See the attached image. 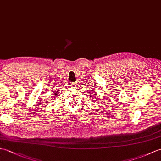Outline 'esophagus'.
<instances>
[{
	"label": "esophagus",
	"mask_w": 161,
	"mask_h": 161,
	"mask_svg": "<svg viewBox=\"0 0 161 161\" xmlns=\"http://www.w3.org/2000/svg\"><path fill=\"white\" fill-rule=\"evenodd\" d=\"M70 86L72 88H76L77 87V84L75 82H73V83H70Z\"/></svg>",
	"instance_id": "obj_1"
}]
</instances>
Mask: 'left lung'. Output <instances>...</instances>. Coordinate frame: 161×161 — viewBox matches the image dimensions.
<instances>
[{"label": "left lung", "instance_id": "1", "mask_svg": "<svg viewBox=\"0 0 161 161\" xmlns=\"http://www.w3.org/2000/svg\"><path fill=\"white\" fill-rule=\"evenodd\" d=\"M90 93H91V95L92 94V92H93L92 91H91V90H89V91H88ZM89 92H88V93H89ZM93 95V97H94V96H95V95ZM90 97H92V96H90Z\"/></svg>", "mask_w": 161, "mask_h": 161}]
</instances>
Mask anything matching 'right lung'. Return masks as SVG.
I'll return each mask as SVG.
<instances>
[{
	"label": "right lung",
	"mask_w": 161,
	"mask_h": 161,
	"mask_svg": "<svg viewBox=\"0 0 161 161\" xmlns=\"http://www.w3.org/2000/svg\"><path fill=\"white\" fill-rule=\"evenodd\" d=\"M54 97H55V99H57V97H58V96L59 95V92L58 91H55V93H54Z\"/></svg>",
	"instance_id": "1"
}]
</instances>
